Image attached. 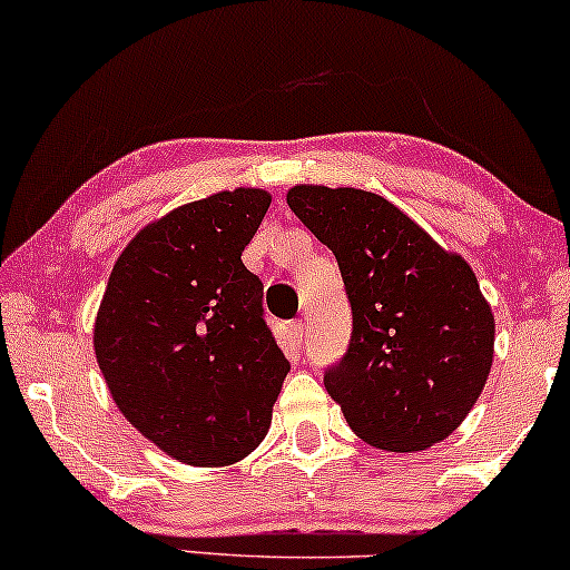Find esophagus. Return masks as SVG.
Wrapping results in <instances>:
<instances>
[{"label": "esophagus", "mask_w": 570, "mask_h": 570, "mask_svg": "<svg viewBox=\"0 0 570 570\" xmlns=\"http://www.w3.org/2000/svg\"><path fill=\"white\" fill-rule=\"evenodd\" d=\"M287 340H291L293 348H301L303 340H306V324H303L301 320L287 324Z\"/></svg>", "instance_id": "34e87169"}]
</instances>
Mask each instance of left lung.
<instances>
[{"instance_id": "8db88e82", "label": "left lung", "mask_w": 570, "mask_h": 570, "mask_svg": "<svg viewBox=\"0 0 570 570\" xmlns=\"http://www.w3.org/2000/svg\"><path fill=\"white\" fill-rule=\"evenodd\" d=\"M287 206L335 254L351 301L348 353L324 376L351 430L390 453L445 440L474 409L494 356L474 269L368 190L293 186Z\"/></svg>"}]
</instances>
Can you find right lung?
Masks as SVG:
<instances>
[{
    "label": "right lung",
    "mask_w": 570,
    "mask_h": 570,
    "mask_svg": "<svg viewBox=\"0 0 570 570\" xmlns=\"http://www.w3.org/2000/svg\"><path fill=\"white\" fill-rule=\"evenodd\" d=\"M272 196L219 190L136 233L109 275L94 351L136 430L188 465H230L262 445L287 358L243 267Z\"/></svg>",
    "instance_id": "obj_1"
}]
</instances>
